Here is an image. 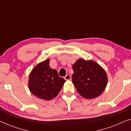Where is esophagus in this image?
<instances>
[{"mask_svg": "<svg viewBox=\"0 0 131 131\" xmlns=\"http://www.w3.org/2000/svg\"><path fill=\"white\" fill-rule=\"evenodd\" d=\"M64 79H65V80H70L71 79V76L70 74H67L66 76H64Z\"/></svg>", "mask_w": 131, "mask_h": 131, "instance_id": "obj_1", "label": "esophagus"}]
</instances>
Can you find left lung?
<instances>
[{
	"label": "left lung",
	"mask_w": 131,
	"mask_h": 131,
	"mask_svg": "<svg viewBox=\"0 0 131 131\" xmlns=\"http://www.w3.org/2000/svg\"><path fill=\"white\" fill-rule=\"evenodd\" d=\"M73 70L72 82L82 96L91 99L100 95L104 91L107 76L96 62L79 59L73 64Z\"/></svg>",
	"instance_id": "8db88e82"
}]
</instances>
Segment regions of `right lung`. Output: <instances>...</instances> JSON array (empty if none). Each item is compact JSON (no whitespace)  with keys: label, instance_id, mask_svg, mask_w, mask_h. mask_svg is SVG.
<instances>
[{"label":"right lung","instance_id":"obj_1","mask_svg":"<svg viewBox=\"0 0 131 131\" xmlns=\"http://www.w3.org/2000/svg\"><path fill=\"white\" fill-rule=\"evenodd\" d=\"M49 62L48 59L37 64L30 73L28 82L32 94L45 100L57 96L66 82L59 76L58 71L49 67Z\"/></svg>","mask_w":131,"mask_h":131}]
</instances>
